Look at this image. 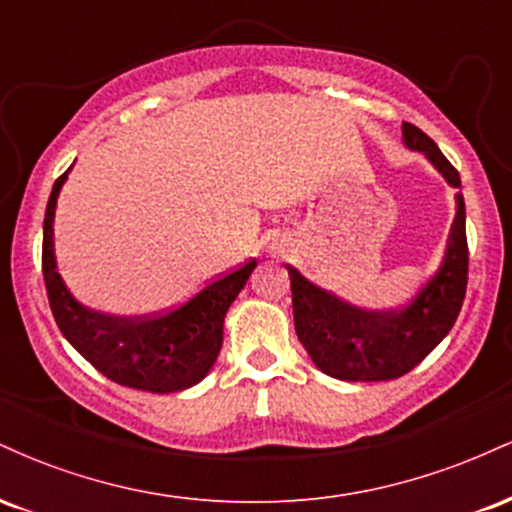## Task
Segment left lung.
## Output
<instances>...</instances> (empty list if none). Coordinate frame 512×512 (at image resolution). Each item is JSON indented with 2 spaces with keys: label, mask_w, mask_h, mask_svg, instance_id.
<instances>
[{
  "label": "left lung",
  "mask_w": 512,
  "mask_h": 512,
  "mask_svg": "<svg viewBox=\"0 0 512 512\" xmlns=\"http://www.w3.org/2000/svg\"><path fill=\"white\" fill-rule=\"evenodd\" d=\"M402 134L409 149L426 154L452 187H460V173L426 132L404 122ZM286 269L291 276L296 334L315 366L351 383L395 380L419 366L443 342L460 315L469 272L464 199L457 195V216L443 264L402 310L368 313L317 289L293 267Z\"/></svg>",
  "instance_id": "1"
}]
</instances>
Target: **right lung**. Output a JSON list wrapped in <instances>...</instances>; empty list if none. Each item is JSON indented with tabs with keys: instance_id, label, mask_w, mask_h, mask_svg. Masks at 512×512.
<instances>
[{
	"instance_id": "add662e5",
	"label": "right lung",
	"mask_w": 512,
	"mask_h": 512,
	"mask_svg": "<svg viewBox=\"0 0 512 512\" xmlns=\"http://www.w3.org/2000/svg\"><path fill=\"white\" fill-rule=\"evenodd\" d=\"M69 170L55 180L43 223L45 289L60 332L98 373L117 385L149 392H178L199 383L221 351L226 310L236 301L257 262L248 260L216 276L195 296L163 313L142 317L93 313L76 303L62 284L52 250L57 195Z\"/></svg>"
}]
</instances>
